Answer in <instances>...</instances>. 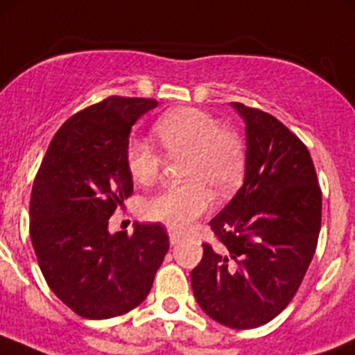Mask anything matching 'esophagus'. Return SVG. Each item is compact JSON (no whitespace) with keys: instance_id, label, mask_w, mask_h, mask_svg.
Instances as JSON below:
<instances>
[{"instance_id":"1","label":"esophagus","mask_w":355,"mask_h":355,"mask_svg":"<svg viewBox=\"0 0 355 355\" xmlns=\"http://www.w3.org/2000/svg\"><path fill=\"white\" fill-rule=\"evenodd\" d=\"M180 235H178V234H175V232H170V242H171V244H178V242H180Z\"/></svg>"}]
</instances>
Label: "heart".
Instances as JSON below:
<instances>
[{"instance_id": "1", "label": "heart", "mask_w": 355, "mask_h": 355, "mask_svg": "<svg viewBox=\"0 0 355 355\" xmlns=\"http://www.w3.org/2000/svg\"><path fill=\"white\" fill-rule=\"evenodd\" d=\"M157 142L170 157L184 156L180 185H168L148 200L146 214L175 232H185L218 198H228L241 185L245 171L244 146L230 128L198 108L168 111L153 125ZM125 161L135 182L151 185L159 178L164 157L149 141L130 137Z\"/></svg>"}]
</instances>
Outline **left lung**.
<instances>
[{
    "instance_id": "left-lung-1",
    "label": "left lung",
    "mask_w": 355,
    "mask_h": 355,
    "mask_svg": "<svg viewBox=\"0 0 355 355\" xmlns=\"http://www.w3.org/2000/svg\"><path fill=\"white\" fill-rule=\"evenodd\" d=\"M245 121V178L209 221L220 245L202 244L191 273L200 309L249 330L293 299L316 252L321 196L309 149L273 114L232 103Z\"/></svg>"
}]
</instances>
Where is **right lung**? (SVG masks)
<instances>
[{"instance_id":"right-lung-1","label":"right lung","mask_w":355,"mask_h":355,"mask_svg":"<svg viewBox=\"0 0 355 355\" xmlns=\"http://www.w3.org/2000/svg\"><path fill=\"white\" fill-rule=\"evenodd\" d=\"M156 99L110 96L70 116L49 142L31 196V241L44 280L87 320H108L148 297L170 247L163 225L108 232L134 192L125 161L132 125Z\"/></svg>"}]
</instances>
